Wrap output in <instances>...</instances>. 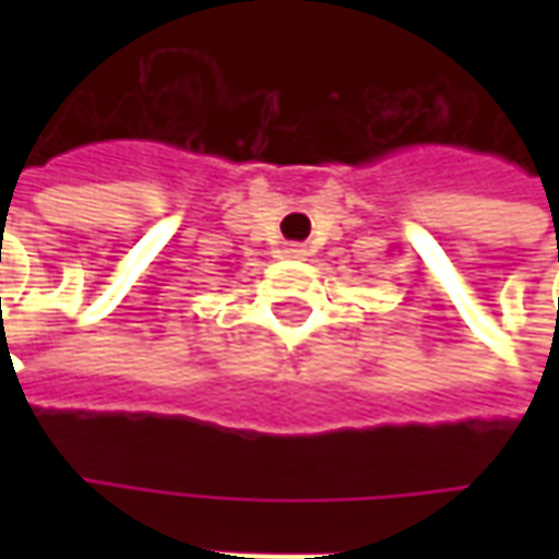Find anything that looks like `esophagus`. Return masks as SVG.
Wrapping results in <instances>:
<instances>
[{"label":"esophagus","mask_w":559,"mask_h":559,"mask_svg":"<svg viewBox=\"0 0 559 559\" xmlns=\"http://www.w3.org/2000/svg\"><path fill=\"white\" fill-rule=\"evenodd\" d=\"M284 254H287V257H305V248H302V245L293 242V245H287V248H284Z\"/></svg>","instance_id":"1"}]
</instances>
